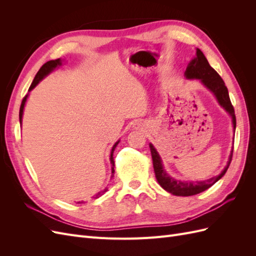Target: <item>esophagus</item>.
Here are the masks:
<instances>
[{
	"label": "esophagus",
	"mask_w": 256,
	"mask_h": 256,
	"mask_svg": "<svg viewBox=\"0 0 256 256\" xmlns=\"http://www.w3.org/2000/svg\"><path fill=\"white\" fill-rule=\"evenodd\" d=\"M140 126H141V125H140Z\"/></svg>",
	"instance_id": "esophagus-1"
}]
</instances>
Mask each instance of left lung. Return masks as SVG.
I'll list each match as a JSON object with an SVG mask.
<instances>
[{"mask_svg": "<svg viewBox=\"0 0 256 256\" xmlns=\"http://www.w3.org/2000/svg\"><path fill=\"white\" fill-rule=\"evenodd\" d=\"M184 76H187L188 79H200L203 82L205 86H207L214 92L216 99H218L219 104L232 115L234 128H236V118H235L234 106L230 102L228 90V88L226 86V83H224L219 74L216 72L210 65H209L207 58H205L203 52L200 49H196V58H194L190 62V64L188 65L187 69H186ZM150 147L154 174H156L158 182L164 190L178 196H196L198 193H200L207 190L208 188H210L214 184H216L224 174H226L230 164L232 156H233V154H230V161L226 168L223 170V172L219 176L212 177L210 180H203V182H182V180H175L174 178L170 177L166 173L164 168H162L161 159L159 157L157 150H154V147L152 144L150 145Z\"/></svg>", "mask_w": 256, "mask_h": 256, "instance_id": "1", "label": "left lung"}]
</instances>
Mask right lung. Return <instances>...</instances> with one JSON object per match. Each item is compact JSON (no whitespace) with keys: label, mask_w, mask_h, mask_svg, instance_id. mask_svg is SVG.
<instances>
[{"label":"right lung","mask_w":256,"mask_h":256,"mask_svg":"<svg viewBox=\"0 0 256 256\" xmlns=\"http://www.w3.org/2000/svg\"><path fill=\"white\" fill-rule=\"evenodd\" d=\"M58 65H60V58H58V60H49V62H47V63H44V64L40 67V70H38V72L36 74L35 78H34V80H33L32 84H30V86L28 90H32L36 86V85L38 84V82H40V81L44 78V76H47L49 72H51L53 70V69L56 68ZM26 98H28V95H26V96H24V98L22 99V102H21V106H20V111H19V120H20V122H22L23 108H24V104H26ZM118 142H120V141H118ZM118 142H116V143L114 144V146L112 147V152H111V157H110V160H111V164H112V177L114 176V159H113V152H114V150H115L116 145L118 144ZM106 191H108V188L104 189L102 192H99L98 194L96 196V198H99L100 196H102Z\"/></svg>","instance_id":"right-lung-1"}]
</instances>
